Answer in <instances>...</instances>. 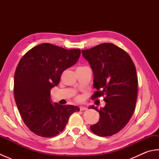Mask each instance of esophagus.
I'll return each instance as SVG.
<instances>
[{
	"label": "esophagus",
	"instance_id": "34e87169",
	"mask_svg": "<svg viewBox=\"0 0 159 159\" xmlns=\"http://www.w3.org/2000/svg\"><path fill=\"white\" fill-rule=\"evenodd\" d=\"M80 111H85V110H87V108L85 107H80Z\"/></svg>",
	"mask_w": 159,
	"mask_h": 159
}]
</instances>
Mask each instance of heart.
<instances>
[{"mask_svg":"<svg viewBox=\"0 0 159 159\" xmlns=\"http://www.w3.org/2000/svg\"><path fill=\"white\" fill-rule=\"evenodd\" d=\"M76 100L77 101H81L82 100V97L81 96H77L76 97Z\"/></svg>","mask_w":159,"mask_h":159,"instance_id":"heart-1","label":"heart"}]
</instances>
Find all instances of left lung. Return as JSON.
<instances>
[{
	"mask_svg": "<svg viewBox=\"0 0 159 159\" xmlns=\"http://www.w3.org/2000/svg\"><path fill=\"white\" fill-rule=\"evenodd\" d=\"M82 53L93 72V87L97 91L92 99L105 96L104 108L92 107L99 112L100 119L90 129L100 137L113 135L126 126L135 109L138 91L135 66L125 50L111 43L83 50Z\"/></svg>",
	"mask_w": 159,
	"mask_h": 159,
	"instance_id": "1",
	"label": "left lung"
}]
</instances>
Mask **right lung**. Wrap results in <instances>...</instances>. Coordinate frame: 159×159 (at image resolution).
I'll use <instances>...</instances> for the list:
<instances>
[{"mask_svg": "<svg viewBox=\"0 0 159 159\" xmlns=\"http://www.w3.org/2000/svg\"><path fill=\"white\" fill-rule=\"evenodd\" d=\"M80 49L67 50L43 43L24 55L14 74V98L24 122L33 133L42 137L57 136L63 131L78 107L54 104L50 89L58 85L63 72L72 66Z\"/></svg>", "mask_w": 159, "mask_h": 159, "instance_id": "obj_1", "label": "right lung"}]
</instances>
